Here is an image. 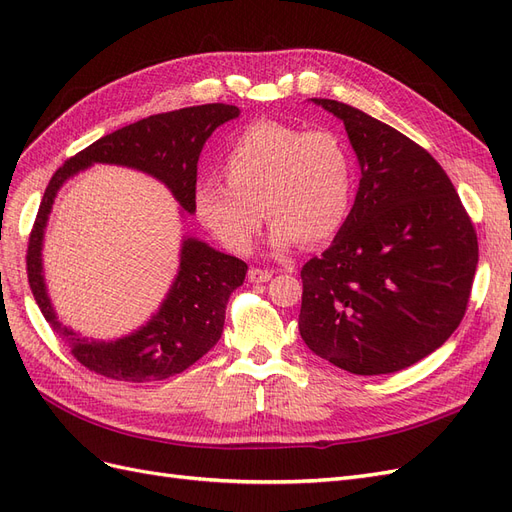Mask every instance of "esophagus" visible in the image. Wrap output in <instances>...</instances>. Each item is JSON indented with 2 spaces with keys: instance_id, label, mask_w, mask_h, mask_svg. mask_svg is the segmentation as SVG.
<instances>
[{
  "instance_id": "34e87169",
  "label": "esophagus",
  "mask_w": 512,
  "mask_h": 512,
  "mask_svg": "<svg viewBox=\"0 0 512 512\" xmlns=\"http://www.w3.org/2000/svg\"><path fill=\"white\" fill-rule=\"evenodd\" d=\"M247 277H250V282H254V284L269 282L271 277H273V271H269V269H260V267H252L250 271H247Z\"/></svg>"
}]
</instances>
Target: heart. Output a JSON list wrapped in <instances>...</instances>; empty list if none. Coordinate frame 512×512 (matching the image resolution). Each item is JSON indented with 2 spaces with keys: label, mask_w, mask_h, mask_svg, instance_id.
Masks as SVG:
<instances>
[{
  "label": "heart",
  "mask_w": 512,
  "mask_h": 512,
  "mask_svg": "<svg viewBox=\"0 0 512 512\" xmlns=\"http://www.w3.org/2000/svg\"><path fill=\"white\" fill-rule=\"evenodd\" d=\"M224 181L194 192L200 224L226 250L250 254L262 220L273 222L271 245H318L346 224L354 196V164L331 130H301L277 121L247 128L222 162Z\"/></svg>",
  "instance_id": "obj_1"
}]
</instances>
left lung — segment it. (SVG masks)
I'll return each instance as SVG.
<instances>
[{"label":"left lung","instance_id":"8db88e82","mask_svg":"<svg viewBox=\"0 0 512 512\" xmlns=\"http://www.w3.org/2000/svg\"><path fill=\"white\" fill-rule=\"evenodd\" d=\"M359 158L354 205L301 269L307 348L356 376L406 369L440 348L468 309L478 239L455 185L406 134L337 100Z\"/></svg>","mask_w":512,"mask_h":512}]
</instances>
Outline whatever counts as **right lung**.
Instances as JSON below:
<instances>
[{"instance_id": "1", "label": "right lung", "mask_w": 512, "mask_h": 512, "mask_svg": "<svg viewBox=\"0 0 512 512\" xmlns=\"http://www.w3.org/2000/svg\"><path fill=\"white\" fill-rule=\"evenodd\" d=\"M235 117H239V108L220 102L151 115L98 138L59 166L46 185L27 243L29 288L46 322L66 339L74 359L89 371L123 382H151L181 374L218 344L228 297L243 284L247 265L203 241L185 239L179 273L160 312L141 331L117 342H89L61 327L42 277V237L57 190L68 177L94 162L121 164L166 183L179 205L194 213L200 151L215 128Z\"/></svg>"}]
</instances>
